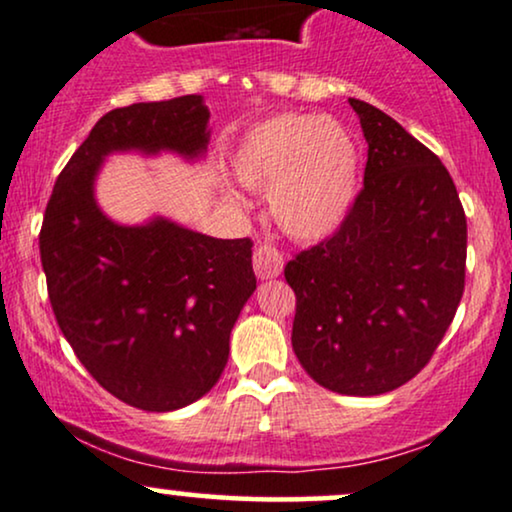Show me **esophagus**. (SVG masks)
Here are the masks:
<instances>
[{"mask_svg":"<svg viewBox=\"0 0 512 512\" xmlns=\"http://www.w3.org/2000/svg\"><path fill=\"white\" fill-rule=\"evenodd\" d=\"M254 270L261 280H273L282 273V254L275 246L261 244L254 251Z\"/></svg>","mask_w":512,"mask_h":512,"instance_id":"esophagus-1","label":"esophagus"}]
</instances>
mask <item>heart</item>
<instances>
[{
    "mask_svg": "<svg viewBox=\"0 0 512 512\" xmlns=\"http://www.w3.org/2000/svg\"><path fill=\"white\" fill-rule=\"evenodd\" d=\"M232 167L242 184L270 189V213L297 239L333 234L357 194V146L345 126L321 114L282 112L256 124Z\"/></svg>",
    "mask_w": 512,
    "mask_h": 512,
    "instance_id": "1",
    "label": "heart"
}]
</instances>
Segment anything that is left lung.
Returning <instances> with one entry per match:
<instances>
[{
	"instance_id": "left-lung-1",
	"label": "left lung",
	"mask_w": 512,
	"mask_h": 512,
	"mask_svg": "<svg viewBox=\"0 0 512 512\" xmlns=\"http://www.w3.org/2000/svg\"><path fill=\"white\" fill-rule=\"evenodd\" d=\"M364 186L333 237L285 266L292 347L318 386L381 395L429 364L465 292L467 218L446 165L364 100Z\"/></svg>"
}]
</instances>
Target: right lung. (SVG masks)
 Listing matches in <instances>:
<instances>
[{
	"instance_id": "obj_1",
	"label": "right lung",
	"mask_w": 512,
	"mask_h": 512,
	"mask_svg": "<svg viewBox=\"0 0 512 512\" xmlns=\"http://www.w3.org/2000/svg\"><path fill=\"white\" fill-rule=\"evenodd\" d=\"M208 119L201 95L107 112L66 162L42 218V270L64 338L107 393L146 412L179 410L218 383L234 321L256 290L254 244L165 218L117 225L93 184L119 150L198 158Z\"/></svg>"
}]
</instances>
